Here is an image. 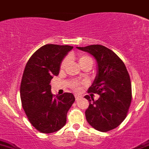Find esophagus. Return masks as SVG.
Listing matches in <instances>:
<instances>
[{
    "mask_svg": "<svg viewBox=\"0 0 149 149\" xmlns=\"http://www.w3.org/2000/svg\"><path fill=\"white\" fill-rule=\"evenodd\" d=\"M74 97H75V100H79L81 99V97H82L80 95H75Z\"/></svg>",
    "mask_w": 149,
    "mask_h": 149,
    "instance_id": "1",
    "label": "esophagus"
}]
</instances>
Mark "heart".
I'll list each match as a JSON object with an SVG mask.
<instances>
[{"label":"heart","mask_w":149,"mask_h":149,"mask_svg":"<svg viewBox=\"0 0 149 149\" xmlns=\"http://www.w3.org/2000/svg\"><path fill=\"white\" fill-rule=\"evenodd\" d=\"M78 62H79V65L82 67V66L85 65V64H87V63H93V59L92 58L90 57V56L88 55H85V54H81L79 55V58H78ZM67 62V59L65 58L63 61L62 62L60 65V70H64V67H65L66 64ZM81 84H82V82H74L72 83V86L73 88L76 91H78L79 90V86L81 85Z\"/></svg>","instance_id":"obj_1"}]
</instances>
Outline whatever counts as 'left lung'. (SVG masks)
<instances>
[{"label": "left lung", "mask_w": 149, "mask_h": 149, "mask_svg": "<svg viewBox=\"0 0 149 149\" xmlns=\"http://www.w3.org/2000/svg\"><path fill=\"white\" fill-rule=\"evenodd\" d=\"M93 55L97 63V73L88 93L97 94L100 97L88 100L85 116L95 129L107 132L117 128L126 118L132 100L131 82L125 64L110 49L102 45L77 47Z\"/></svg>", "instance_id": "left-lung-1"}]
</instances>
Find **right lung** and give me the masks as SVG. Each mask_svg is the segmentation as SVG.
<instances>
[{
    "label": "right lung",
    "mask_w": 149,
    "mask_h": 149,
    "mask_svg": "<svg viewBox=\"0 0 149 149\" xmlns=\"http://www.w3.org/2000/svg\"><path fill=\"white\" fill-rule=\"evenodd\" d=\"M73 47L46 44L29 59L21 79L20 95L22 107L31 125L43 133L60 130L66 124L67 113L75 98L73 94H52L49 85L57 76L64 56Z\"/></svg>",
    "instance_id": "add662e5"
}]
</instances>
